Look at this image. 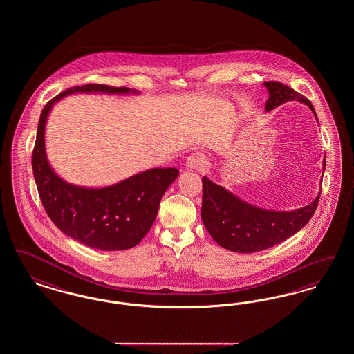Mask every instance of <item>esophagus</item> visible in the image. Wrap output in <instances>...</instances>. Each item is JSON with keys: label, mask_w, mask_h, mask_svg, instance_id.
<instances>
[{"label": "esophagus", "mask_w": 354, "mask_h": 354, "mask_svg": "<svg viewBox=\"0 0 354 354\" xmlns=\"http://www.w3.org/2000/svg\"><path fill=\"white\" fill-rule=\"evenodd\" d=\"M207 166V158L202 152H192L187 158V167L192 169H202Z\"/></svg>", "instance_id": "esophagus-1"}]
</instances>
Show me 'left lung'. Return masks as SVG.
Segmentation results:
<instances>
[{
    "mask_svg": "<svg viewBox=\"0 0 354 354\" xmlns=\"http://www.w3.org/2000/svg\"><path fill=\"white\" fill-rule=\"evenodd\" d=\"M264 86L270 91L266 103L267 111L297 100L309 106L316 115L310 101L289 86L276 81H267ZM202 182L204 227L219 245L232 252H259L284 241L308 224L320 201L319 195L309 205L290 212L267 211L240 201L205 176H203Z\"/></svg>",
    "mask_w": 354,
    "mask_h": 354,
    "instance_id": "1",
    "label": "left lung"
}]
</instances>
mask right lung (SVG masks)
Returning a JSON list of instances; mask_svg holds the SVG:
<instances>
[{"mask_svg": "<svg viewBox=\"0 0 354 354\" xmlns=\"http://www.w3.org/2000/svg\"><path fill=\"white\" fill-rule=\"evenodd\" d=\"M124 94L129 87L82 84L48 102L38 122L32 166L42 205L65 235L101 251L133 248L150 231L159 203L178 178L176 169H152L106 188H82L64 182L50 169L45 153V124L55 102L73 93Z\"/></svg>", "mask_w": 354, "mask_h": 354, "instance_id": "add662e5", "label": "right lung"}]
</instances>
